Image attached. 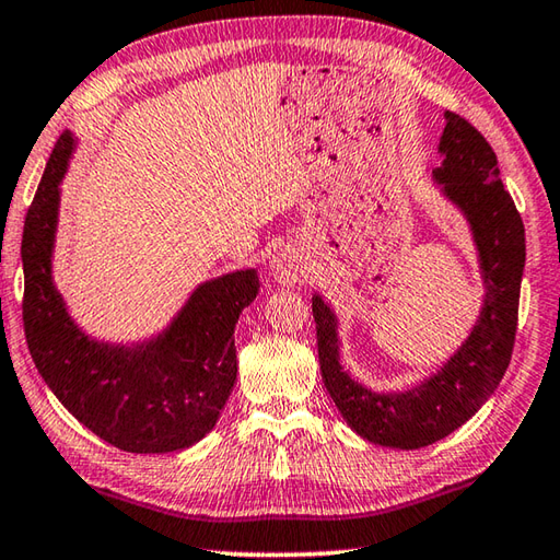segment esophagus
Returning a JSON list of instances; mask_svg holds the SVG:
<instances>
[{"label": "esophagus", "instance_id": "1", "mask_svg": "<svg viewBox=\"0 0 560 560\" xmlns=\"http://www.w3.org/2000/svg\"><path fill=\"white\" fill-rule=\"evenodd\" d=\"M271 277L277 279L281 287H295L305 277L303 259L295 255L293 249H281L277 257L271 259Z\"/></svg>", "mask_w": 560, "mask_h": 560}]
</instances>
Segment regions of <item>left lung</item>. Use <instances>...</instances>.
I'll list each match as a JSON object with an SVG mask.
<instances>
[{"instance_id": "left-lung-1", "label": "left lung", "mask_w": 560, "mask_h": 560, "mask_svg": "<svg viewBox=\"0 0 560 560\" xmlns=\"http://www.w3.org/2000/svg\"><path fill=\"white\" fill-rule=\"evenodd\" d=\"M436 152L442 158L432 170L436 194L466 221L483 281L478 317L464 342L424 378L396 390H374L342 366L339 317L323 293L313 291L317 359L339 415L361 440L408 452L444 440L495 393L512 357L527 257L522 218L486 138L466 118L444 112Z\"/></svg>"}]
</instances>
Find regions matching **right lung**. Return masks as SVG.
Wrapping results in <instances>:
<instances>
[{
  "instance_id": "1",
  "label": "right lung",
  "mask_w": 560,
  "mask_h": 560,
  "mask_svg": "<svg viewBox=\"0 0 560 560\" xmlns=\"http://www.w3.org/2000/svg\"><path fill=\"white\" fill-rule=\"evenodd\" d=\"M77 136L65 130L33 199L24 261V330L38 374L86 430L130 454L189 448L213 430L237 381L235 325L257 299V269L206 279L158 332L114 342L74 320L52 277L60 184Z\"/></svg>"
}]
</instances>
